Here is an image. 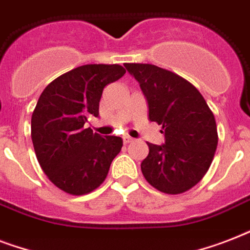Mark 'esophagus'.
<instances>
[{
	"label": "esophagus",
	"mask_w": 250,
	"mask_h": 250,
	"mask_svg": "<svg viewBox=\"0 0 250 250\" xmlns=\"http://www.w3.org/2000/svg\"><path fill=\"white\" fill-rule=\"evenodd\" d=\"M135 139H132L131 136H125L123 137V141H125V144H129V143H132Z\"/></svg>",
	"instance_id": "obj_1"
}]
</instances>
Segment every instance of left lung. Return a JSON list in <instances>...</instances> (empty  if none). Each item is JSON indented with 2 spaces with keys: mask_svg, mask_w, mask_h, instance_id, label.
Segmentation results:
<instances>
[{
  "mask_svg": "<svg viewBox=\"0 0 250 250\" xmlns=\"http://www.w3.org/2000/svg\"><path fill=\"white\" fill-rule=\"evenodd\" d=\"M125 67L146 97L149 119L165 133V144L148 143L143 175L164 193H183L204 178L213 162L218 145L213 111L197 88L174 72L149 63Z\"/></svg>",
  "mask_w": 250,
  "mask_h": 250,
  "instance_id": "8db88e82",
  "label": "left lung"
}]
</instances>
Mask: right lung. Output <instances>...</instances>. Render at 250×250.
<instances>
[{
	"mask_svg": "<svg viewBox=\"0 0 250 250\" xmlns=\"http://www.w3.org/2000/svg\"><path fill=\"white\" fill-rule=\"evenodd\" d=\"M125 74L121 64H84L58 76L41 93L31 119L37 161L66 193L82 196L107 176L122 137L100 136L84 125L98 117L102 90Z\"/></svg>",
	"mask_w": 250,
	"mask_h": 250,
	"instance_id": "right-lung-1",
	"label": "right lung"
}]
</instances>
